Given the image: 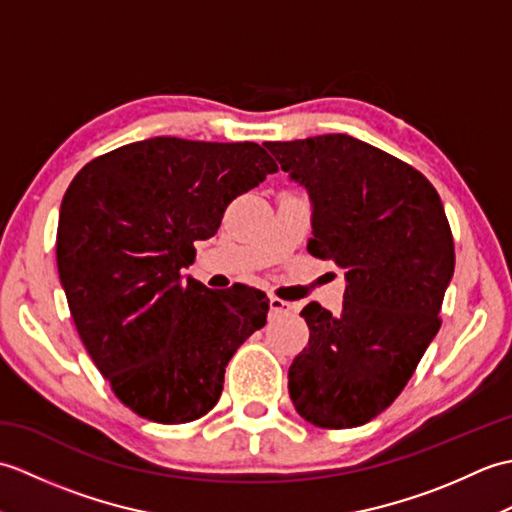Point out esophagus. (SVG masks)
Returning a JSON list of instances; mask_svg holds the SVG:
<instances>
[{"instance_id":"34e87169","label":"esophagus","mask_w":512,"mask_h":512,"mask_svg":"<svg viewBox=\"0 0 512 512\" xmlns=\"http://www.w3.org/2000/svg\"><path fill=\"white\" fill-rule=\"evenodd\" d=\"M268 308H270V317H281V314H288L292 312V306L284 299H277V297H270L268 301Z\"/></svg>"}]
</instances>
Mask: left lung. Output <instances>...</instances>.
I'll use <instances>...</instances> for the list:
<instances>
[{
  "label": "left lung",
  "mask_w": 512,
  "mask_h": 512,
  "mask_svg": "<svg viewBox=\"0 0 512 512\" xmlns=\"http://www.w3.org/2000/svg\"><path fill=\"white\" fill-rule=\"evenodd\" d=\"M308 191V253L345 273L343 310H301L308 347L288 369L297 413L352 429L398 398L440 330L455 268L444 206L420 171L347 134L264 143Z\"/></svg>",
  "instance_id": "1"
}]
</instances>
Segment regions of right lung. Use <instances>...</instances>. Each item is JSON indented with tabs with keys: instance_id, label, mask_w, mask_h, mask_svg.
Here are the masks:
<instances>
[{
	"instance_id": "1",
	"label": "right lung",
	"mask_w": 512,
	"mask_h": 512,
	"mask_svg": "<svg viewBox=\"0 0 512 512\" xmlns=\"http://www.w3.org/2000/svg\"><path fill=\"white\" fill-rule=\"evenodd\" d=\"M275 171L255 143L158 136L88 162L65 191L61 286L85 350L138 416L202 418L237 347L264 328L262 290H211L184 268L226 206Z\"/></svg>"
}]
</instances>
